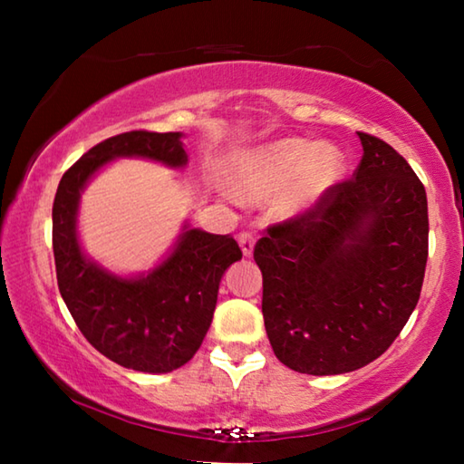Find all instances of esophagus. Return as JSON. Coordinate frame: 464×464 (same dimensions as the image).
I'll list each match as a JSON object with an SVG mask.
<instances>
[{"label": "esophagus", "mask_w": 464, "mask_h": 464, "mask_svg": "<svg viewBox=\"0 0 464 464\" xmlns=\"http://www.w3.org/2000/svg\"><path fill=\"white\" fill-rule=\"evenodd\" d=\"M237 241H239V247L243 251V256L249 257L251 254H254V246H256V235L254 233L243 231V233H239Z\"/></svg>", "instance_id": "34e87169"}]
</instances>
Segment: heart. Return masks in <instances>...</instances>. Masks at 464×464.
Returning <instances> with one entry per match:
<instances>
[{"instance_id": "b5f03b06", "label": "heart", "mask_w": 464, "mask_h": 464, "mask_svg": "<svg viewBox=\"0 0 464 464\" xmlns=\"http://www.w3.org/2000/svg\"><path fill=\"white\" fill-rule=\"evenodd\" d=\"M343 157L332 145L285 139L241 153L233 163V186L247 200H264L288 188L280 208L303 215L340 182Z\"/></svg>"}]
</instances>
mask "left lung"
Listing matches in <instances>:
<instances>
[{"label":"left lung","mask_w":464,"mask_h":464,"mask_svg":"<svg viewBox=\"0 0 464 464\" xmlns=\"http://www.w3.org/2000/svg\"><path fill=\"white\" fill-rule=\"evenodd\" d=\"M358 137L354 178L268 227L254 249L272 350L303 374H343L379 358L413 313L426 274V188L389 143Z\"/></svg>","instance_id":"obj_1"}]
</instances>
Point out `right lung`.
I'll return each mask as SVG.
<instances>
[{
  "instance_id": "1",
  "label": "right lung",
  "mask_w": 464,
  "mask_h": 464,
  "mask_svg": "<svg viewBox=\"0 0 464 464\" xmlns=\"http://www.w3.org/2000/svg\"><path fill=\"white\" fill-rule=\"evenodd\" d=\"M116 157H143L184 168L182 132L130 130L110 137L63 174L53 202V251L59 293L80 332L100 354L139 372L184 366L207 335L218 282L241 249L231 235L184 225L171 254L149 274L116 276L83 254L77 235L80 196Z\"/></svg>"
}]
</instances>
